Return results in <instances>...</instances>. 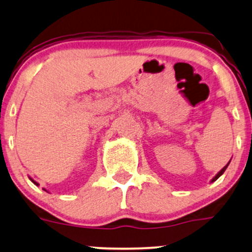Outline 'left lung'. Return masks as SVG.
<instances>
[{"instance_id": "obj_1", "label": "left lung", "mask_w": 252, "mask_h": 252, "mask_svg": "<svg viewBox=\"0 0 252 252\" xmlns=\"http://www.w3.org/2000/svg\"><path fill=\"white\" fill-rule=\"evenodd\" d=\"M230 160H231V159H230ZM230 160H229V163H230ZM229 163H228L227 165H225V166H224L223 168H222V170H221V171H220V172H219V173H218V174H216V176H215L214 178H213V179L211 180V183H214V181H215V180H218V179H219V178H220V177H221V176H222V174H223V173H224V171H225V170H227V167H228V165H229Z\"/></svg>"}]
</instances>
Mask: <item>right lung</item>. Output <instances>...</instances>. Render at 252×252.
Segmentation results:
<instances>
[{
  "mask_svg": "<svg viewBox=\"0 0 252 252\" xmlns=\"http://www.w3.org/2000/svg\"><path fill=\"white\" fill-rule=\"evenodd\" d=\"M30 180H31V181H32V183H33L34 185H36V186H38V185H39V184H38V183H37V181H34V180L32 179V178H30ZM44 189V190H45V192H47V190H46L45 189Z\"/></svg>",
  "mask_w": 252,
  "mask_h": 252,
  "instance_id": "right-lung-1",
  "label": "right lung"
}]
</instances>
